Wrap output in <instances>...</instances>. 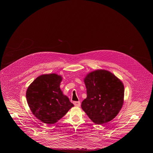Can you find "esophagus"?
Segmentation results:
<instances>
[{
  "label": "esophagus",
  "instance_id": "34e87169",
  "mask_svg": "<svg viewBox=\"0 0 153 153\" xmlns=\"http://www.w3.org/2000/svg\"><path fill=\"white\" fill-rule=\"evenodd\" d=\"M73 103H74V105L76 106H80V102L75 101V102H73Z\"/></svg>",
  "mask_w": 153,
  "mask_h": 153
}]
</instances>
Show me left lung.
Segmentation results:
<instances>
[{
	"label": "left lung",
	"instance_id": "obj_1",
	"mask_svg": "<svg viewBox=\"0 0 153 153\" xmlns=\"http://www.w3.org/2000/svg\"><path fill=\"white\" fill-rule=\"evenodd\" d=\"M87 97L81 107L95 123L101 125L113 119L123 105L124 86L111 73L96 70L84 80Z\"/></svg>",
	"mask_w": 153,
	"mask_h": 153
}]
</instances>
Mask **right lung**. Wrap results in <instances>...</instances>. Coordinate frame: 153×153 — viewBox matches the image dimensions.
<instances>
[{"mask_svg":"<svg viewBox=\"0 0 153 153\" xmlns=\"http://www.w3.org/2000/svg\"><path fill=\"white\" fill-rule=\"evenodd\" d=\"M62 77L56 74L37 77L28 86L26 97L33 114L47 124L57 122L74 105L60 88Z\"/></svg>","mask_w":153,"mask_h":153,"instance_id":"1","label":"right lung"}]
</instances>
